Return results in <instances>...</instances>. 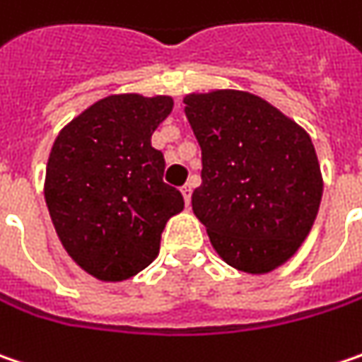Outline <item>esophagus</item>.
Masks as SVG:
<instances>
[{"label":"esophagus","mask_w":362,"mask_h":362,"mask_svg":"<svg viewBox=\"0 0 362 362\" xmlns=\"http://www.w3.org/2000/svg\"><path fill=\"white\" fill-rule=\"evenodd\" d=\"M191 191H193V185H191V183H185V185L181 187V193H183V199H185V204H189L191 202Z\"/></svg>","instance_id":"1"}]
</instances>
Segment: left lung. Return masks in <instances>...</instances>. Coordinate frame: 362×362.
I'll list each match as a JSON object with an SVG mask.
<instances>
[{"label": "left lung", "mask_w": 362, "mask_h": 362, "mask_svg": "<svg viewBox=\"0 0 362 362\" xmlns=\"http://www.w3.org/2000/svg\"><path fill=\"white\" fill-rule=\"evenodd\" d=\"M183 103L202 148L191 206L214 248L244 273L277 269L305 240L320 208L312 138L252 93H191Z\"/></svg>", "instance_id": "8db88e82"}]
</instances>
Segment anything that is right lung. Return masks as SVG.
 <instances>
[{
	"instance_id": "1",
	"label": "right lung",
	"mask_w": 362,
	"mask_h": 362,
	"mask_svg": "<svg viewBox=\"0 0 362 362\" xmlns=\"http://www.w3.org/2000/svg\"><path fill=\"white\" fill-rule=\"evenodd\" d=\"M167 95H110L57 136L45 197L64 250L101 281L134 277L156 259L167 220L185 202L163 181L151 136L171 114Z\"/></svg>"
}]
</instances>
